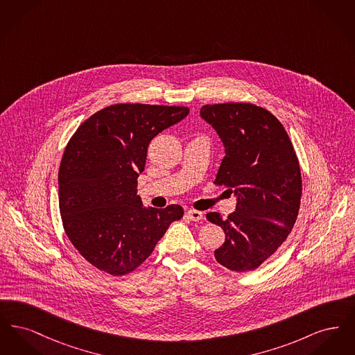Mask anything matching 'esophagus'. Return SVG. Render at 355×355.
Here are the masks:
<instances>
[{"mask_svg": "<svg viewBox=\"0 0 355 355\" xmlns=\"http://www.w3.org/2000/svg\"><path fill=\"white\" fill-rule=\"evenodd\" d=\"M186 217L189 218V220H201L203 218V214L201 211H198V210H194V209H190V210H187L186 211Z\"/></svg>", "mask_w": 355, "mask_h": 355, "instance_id": "34e87169", "label": "esophagus"}]
</instances>
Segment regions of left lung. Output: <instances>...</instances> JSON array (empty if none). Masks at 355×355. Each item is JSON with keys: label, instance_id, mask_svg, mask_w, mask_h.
<instances>
[{"label": "left lung", "instance_id": "left-lung-1", "mask_svg": "<svg viewBox=\"0 0 355 355\" xmlns=\"http://www.w3.org/2000/svg\"><path fill=\"white\" fill-rule=\"evenodd\" d=\"M201 117L217 130L226 152L216 185L233 187L238 197L226 220L216 211L206 214L226 236L214 257L229 270H255L286 241L298 217V157L279 119L252 102L205 105Z\"/></svg>", "mask_w": 355, "mask_h": 355}]
</instances>
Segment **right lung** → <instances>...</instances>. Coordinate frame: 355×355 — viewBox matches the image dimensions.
Listing matches in <instances>:
<instances>
[{"mask_svg": "<svg viewBox=\"0 0 355 355\" xmlns=\"http://www.w3.org/2000/svg\"><path fill=\"white\" fill-rule=\"evenodd\" d=\"M187 114V106L114 103L69 139L58 170L61 220L71 245L98 270L114 277L135 270L184 217L180 205L145 209L137 178L153 138Z\"/></svg>", "mask_w": 355, "mask_h": 355, "instance_id": "right-lung-1", "label": "right lung"}]
</instances>
